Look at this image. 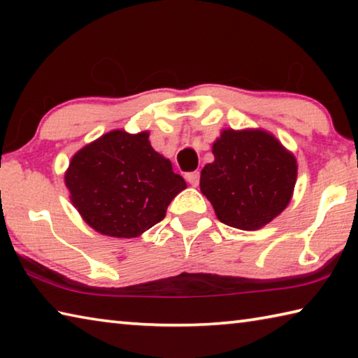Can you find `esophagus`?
Returning a JSON list of instances; mask_svg holds the SVG:
<instances>
[{
	"mask_svg": "<svg viewBox=\"0 0 358 358\" xmlns=\"http://www.w3.org/2000/svg\"><path fill=\"white\" fill-rule=\"evenodd\" d=\"M185 177H186L187 183L192 185V186H197L199 185V180H201V173H199V172H189V173H186Z\"/></svg>",
	"mask_w": 358,
	"mask_h": 358,
	"instance_id": "34e87169",
	"label": "esophagus"
}]
</instances>
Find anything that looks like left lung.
Returning a JSON list of instances; mask_svg holds the SVG:
<instances>
[{
    "instance_id": "obj_1",
    "label": "left lung",
    "mask_w": 358,
    "mask_h": 358,
    "mask_svg": "<svg viewBox=\"0 0 358 358\" xmlns=\"http://www.w3.org/2000/svg\"><path fill=\"white\" fill-rule=\"evenodd\" d=\"M213 155L215 161L202 169L201 191L221 222L256 230L287 207L296 159L270 132L224 129Z\"/></svg>"
}]
</instances>
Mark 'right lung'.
<instances>
[{"instance_id": "add662e5", "label": "right lung", "mask_w": 358, "mask_h": 358, "mask_svg": "<svg viewBox=\"0 0 358 358\" xmlns=\"http://www.w3.org/2000/svg\"><path fill=\"white\" fill-rule=\"evenodd\" d=\"M148 136L110 131L72 156L64 183L72 205L96 232L138 237L164 220L169 203L186 187Z\"/></svg>"}]
</instances>
